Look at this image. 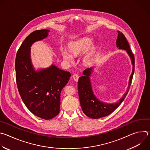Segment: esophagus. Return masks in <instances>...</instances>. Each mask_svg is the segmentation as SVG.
I'll list each match as a JSON object with an SVG mask.
<instances>
[{
	"label": "esophagus",
	"mask_w": 150,
	"mask_h": 150,
	"mask_svg": "<svg viewBox=\"0 0 150 150\" xmlns=\"http://www.w3.org/2000/svg\"><path fill=\"white\" fill-rule=\"evenodd\" d=\"M72 78H73V79H74V81H75L77 82V81H78V79H79V76H78V74H74V75L72 76Z\"/></svg>",
	"instance_id": "esophagus-1"
}]
</instances>
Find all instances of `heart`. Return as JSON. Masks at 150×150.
I'll use <instances>...</instances> for the list:
<instances>
[{
  "label": "heart",
  "instance_id": "obj_1",
  "mask_svg": "<svg viewBox=\"0 0 150 150\" xmlns=\"http://www.w3.org/2000/svg\"><path fill=\"white\" fill-rule=\"evenodd\" d=\"M93 40L91 38L85 37L80 40L73 41L69 44V47L70 52L65 48L61 49V54L63 60L67 62H72L73 61V56H77L79 53L87 50L92 46ZM92 54L90 52L85 55L83 57V62L86 64L90 63Z\"/></svg>",
  "mask_w": 150,
  "mask_h": 150
}]
</instances>
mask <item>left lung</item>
<instances>
[{
  "label": "left lung",
  "instance_id": "8db88e82",
  "mask_svg": "<svg viewBox=\"0 0 150 150\" xmlns=\"http://www.w3.org/2000/svg\"><path fill=\"white\" fill-rule=\"evenodd\" d=\"M117 32L118 36L116 40L117 47H118L119 49L126 50L128 55L129 56L133 66L132 72L130 76L126 92L118 101L110 104L101 101L94 94L90 80L91 75L94 67L87 68L83 71V75L79 77L78 82L79 98L83 112L85 115L92 119H98L107 116L116 110L126 97L132 82L135 68L134 55L132 53L129 45L125 36L119 31Z\"/></svg>",
  "mask_w": 150,
  "mask_h": 150
}]
</instances>
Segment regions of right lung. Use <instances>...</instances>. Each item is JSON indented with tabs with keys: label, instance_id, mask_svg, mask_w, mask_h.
Segmentation results:
<instances>
[{
	"label": "right lung",
	"instance_id": "obj_1",
	"mask_svg": "<svg viewBox=\"0 0 150 150\" xmlns=\"http://www.w3.org/2000/svg\"><path fill=\"white\" fill-rule=\"evenodd\" d=\"M49 30H36L24 40L16 55L15 71L18 90L24 103L34 115L45 120L60 112V93L71 76L54 65L35 71L31 59V46L46 38Z\"/></svg>",
	"mask_w": 150,
	"mask_h": 150
}]
</instances>
